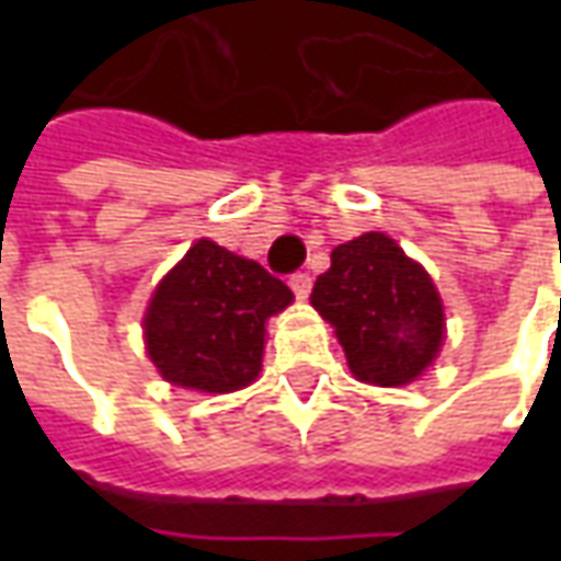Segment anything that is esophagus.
I'll return each mask as SVG.
<instances>
[{
  "label": "esophagus",
  "mask_w": 561,
  "mask_h": 561,
  "mask_svg": "<svg viewBox=\"0 0 561 561\" xmlns=\"http://www.w3.org/2000/svg\"><path fill=\"white\" fill-rule=\"evenodd\" d=\"M291 291L300 297V300H306L309 297V291H312V276L309 273H304V270H297L291 276Z\"/></svg>",
  "instance_id": "obj_1"
}]
</instances>
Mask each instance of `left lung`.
<instances>
[{
    "label": "left lung",
    "mask_w": 561,
    "mask_h": 561,
    "mask_svg": "<svg viewBox=\"0 0 561 561\" xmlns=\"http://www.w3.org/2000/svg\"><path fill=\"white\" fill-rule=\"evenodd\" d=\"M312 306L336 328L352 373L397 388L433 364L445 340V312L433 279L385 233L333 249L312 288Z\"/></svg>",
    "instance_id": "8db88e82"
}]
</instances>
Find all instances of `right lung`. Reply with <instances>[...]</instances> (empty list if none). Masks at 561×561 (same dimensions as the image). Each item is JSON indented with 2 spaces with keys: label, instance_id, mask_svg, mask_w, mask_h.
Segmentation results:
<instances>
[{
  "label": "right lung",
  "instance_id": "add662e5",
  "mask_svg": "<svg viewBox=\"0 0 561 561\" xmlns=\"http://www.w3.org/2000/svg\"><path fill=\"white\" fill-rule=\"evenodd\" d=\"M291 300V288L257 261L197 240L152 294L144 318L149 357L180 388H245L261 369L264 321Z\"/></svg>",
  "mask_w": 561,
  "mask_h": 561
}]
</instances>
